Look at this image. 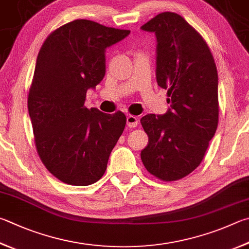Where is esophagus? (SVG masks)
I'll return each mask as SVG.
<instances>
[{
  "mask_svg": "<svg viewBox=\"0 0 249 249\" xmlns=\"http://www.w3.org/2000/svg\"><path fill=\"white\" fill-rule=\"evenodd\" d=\"M126 123H127V126L130 128H134V127H137L138 125V119L136 116L134 115H127L126 117Z\"/></svg>",
  "mask_w": 249,
  "mask_h": 249,
  "instance_id": "esophagus-1",
  "label": "esophagus"
}]
</instances>
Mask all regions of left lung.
<instances>
[{"label": "left lung", "instance_id": "1", "mask_svg": "<svg viewBox=\"0 0 249 249\" xmlns=\"http://www.w3.org/2000/svg\"><path fill=\"white\" fill-rule=\"evenodd\" d=\"M142 29L156 35L157 83L168 90L170 109L142 117L149 142L140 157L149 173L172 182L201 163L214 136L218 71L205 40L176 13H161Z\"/></svg>", "mask_w": 249, "mask_h": 249}]
</instances>
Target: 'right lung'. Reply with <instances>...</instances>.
<instances>
[{
	"label": "right lung",
	"mask_w": 249,
	"mask_h": 249,
	"mask_svg": "<svg viewBox=\"0 0 249 249\" xmlns=\"http://www.w3.org/2000/svg\"><path fill=\"white\" fill-rule=\"evenodd\" d=\"M129 30L76 19L49 35L40 49L28 94L36 148L63 183L87 186L100 179L125 128L121 111L85 107L88 89L106 75V49Z\"/></svg>",
	"instance_id": "obj_1"
}]
</instances>
